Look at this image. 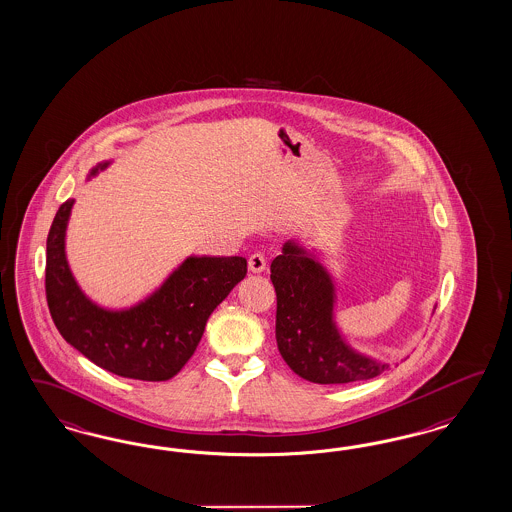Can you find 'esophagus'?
Instances as JSON below:
<instances>
[{
    "instance_id": "esophagus-1",
    "label": "esophagus",
    "mask_w": 512,
    "mask_h": 512,
    "mask_svg": "<svg viewBox=\"0 0 512 512\" xmlns=\"http://www.w3.org/2000/svg\"><path fill=\"white\" fill-rule=\"evenodd\" d=\"M249 270L251 272H255V274H261V272H265L266 268V255L263 251H255V253H251L249 255Z\"/></svg>"
}]
</instances>
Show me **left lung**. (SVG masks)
Returning <instances> with one entry per match:
<instances>
[{
  "mask_svg": "<svg viewBox=\"0 0 512 512\" xmlns=\"http://www.w3.org/2000/svg\"><path fill=\"white\" fill-rule=\"evenodd\" d=\"M276 289V340L283 361L300 378L314 384H348L371 380L388 369L353 352L333 319L335 287L312 253L287 242L270 265Z\"/></svg>",
  "mask_w": 512,
  "mask_h": 512,
  "instance_id": "1",
  "label": "left lung"
}]
</instances>
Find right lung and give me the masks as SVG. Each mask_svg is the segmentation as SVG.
<instances>
[{"instance_id":"1","label":"right lung","mask_w":512,"mask_h":512,"mask_svg":"<svg viewBox=\"0 0 512 512\" xmlns=\"http://www.w3.org/2000/svg\"><path fill=\"white\" fill-rule=\"evenodd\" d=\"M96 166L90 176L104 170ZM73 200L47 236L45 293L56 329L94 365L123 378L164 382L191 359L206 321L247 274L244 257H189L138 306L111 312L90 302L71 276L64 238Z\"/></svg>"}]
</instances>
